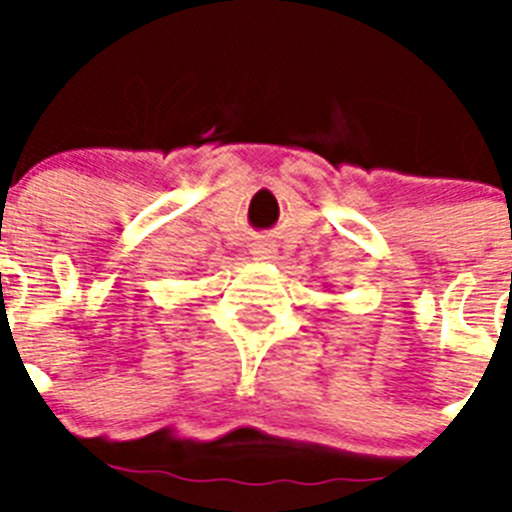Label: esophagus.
Here are the masks:
<instances>
[{"mask_svg": "<svg viewBox=\"0 0 512 512\" xmlns=\"http://www.w3.org/2000/svg\"><path fill=\"white\" fill-rule=\"evenodd\" d=\"M255 255H260V260H263V257H271V247H260Z\"/></svg>", "mask_w": 512, "mask_h": 512, "instance_id": "esophagus-1", "label": "esophagus"}]
</instances>
